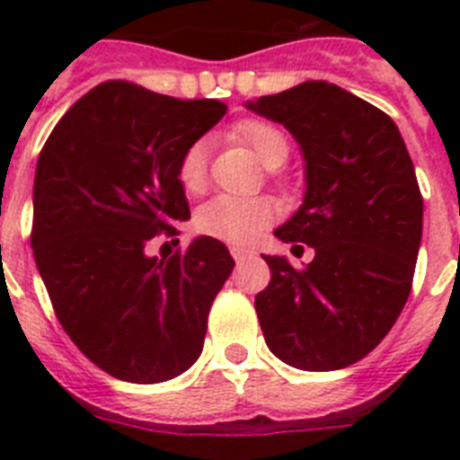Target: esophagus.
Returning a JSON list of instances; mask_svg holds the SVG:
<instances>
[{
  "instance_id": "esophagus-1",
  "label": "esophagus",
  "mask_w": 460,
  "mask_h": 460,
  "mask_svg": "<svg viewBox=\"0 0 460 460\" xmlns=\"http://www.w3.org/2000/svg\"><path fill=\"white\" fill-rule=\"evenodd\" d=\"M230 253H233V258L237 260V262H243V260L253 258V251L246 249V246H230Z\"/></svg>"
}]
</instances>
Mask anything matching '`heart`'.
Returning a JSON list of instances; mask_svg holds the SVG:
<instances>
[{
  "mask_svg": "<svg viewBox=\"0 0 460 460\" xmlns=\"http://www.w3.org/2000/svg\"><path fill=\"white\" fill-rule=\"evenodd\" d=\"M239 140H243L253 149L258 161L265 168L274 170L288 161L290 145L288 137L271 124L253 121L239 128ZM207 161H209V142L195 140L184 152L180 161V184L186 193H200L207 184ZM276 205L267 198H230L217 195L198 209L195 227L202 234L221 242L246 243L253 242L265 227L274 223Z\"/></svg>",
  "mask_w": 460,
  "mask_h": 460,
  "instance_id": "heart-1",
  "label": "heart"
}]
</instances>
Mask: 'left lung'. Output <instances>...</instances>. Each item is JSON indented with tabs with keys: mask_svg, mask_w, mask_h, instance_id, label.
Masks as SVG:
<instances>
[{
	"mask_svg": "<svg viewBox=\"0 0 460 460\" xmlns=\"http://www.w3.org/2000/svg\"><path fill=\"white\" fill-rule=\"evenodd\" d=\"M246 108L302 149L304 200L274 234L315 251L304 270L262 255L271 280L255 311L267 348L288 367L339 371L367 357L408 302L424 218L412 158L392 117L324 80Z\"/></svg>",
	"mask_w": 460,
	"mask_h": 460,
	"instance_id": "8db88e82",
	"label": "left lung"
}]
</instances>
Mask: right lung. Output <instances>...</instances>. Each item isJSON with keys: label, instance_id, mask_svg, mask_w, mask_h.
Returning a JSON list of instances; mask_svg holds the SVG:
<instances>
[{"label": "right lung", "instance_id": "right-lung-1", "mask_svg": "<svg viewBox=\"0 0 460 460\" xmlns=\"http://www.w3.org/2000/svg\"><path fill=\"white\" fill-rule=\"evenodd\" d=\"M226 110L108 80L66 110L40 149L36 267L64 332L112 377L165 382L200 357L234 260L207 234L164 260L147 243L190 217L180 161Z\"/></svg>", "mask_w": 460, "mask_h": 460}]
</instances>
